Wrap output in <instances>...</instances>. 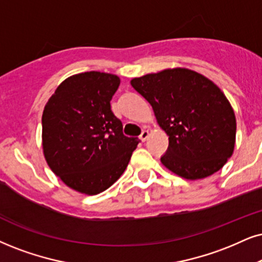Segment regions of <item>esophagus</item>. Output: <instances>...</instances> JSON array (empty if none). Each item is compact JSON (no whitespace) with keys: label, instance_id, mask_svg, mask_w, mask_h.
Listing matches in <instances>:
<instances>
[{"label":"esophagus","instance_id":"34e87169","mask_svg":"<svg viewBox=\"0 0 262 262\" xmlns=\"http://www.w3.org/2000/svg\"><path fill=\"white\" fill-rule=\"evenodd\" d=\"M148 137H149V132L146 131V130L142 131V134H141V136H140V140H141L142 142H146Z\"/></svg>","mask_w":262,"mask_h":262}]
</instances>
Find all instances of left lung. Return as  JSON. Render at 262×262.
<instances>
[{
    "mask_svg": "<svg viewBox=\"0 0 262 262\" xmlns=\"http://www.w3.org/2000/svg\"><path fill=\"white\" fill-rule=\"evenodd\" d=\"M169 136L161 164L186 180L205 179L234 150L237 122L231 103L211 80L186 69L161 70L131 80Z\"/></svg>",
    "mask_w": 262,
    "mask_h": 262,
    "instance_id": "8db88e82",
    "label": "left lung"
}]
</instances>
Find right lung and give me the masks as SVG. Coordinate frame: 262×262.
<instances>
[{
	"instance_id": "obj_1",
	"label": "right lung",
	"mask_w": 262,
	"mask_h": 262,
	"mask_svg": "<svg viewBox=\"0 0 262 262\" xmlns=\"http://www.w3.org/2000/svg\"><path fill=\"white\" fill-rule=\"evenodd\" d=\"M119 76L101 72L73 75L60 83L42 114V148L48 166L76 192L95 195L120 177L137 137L122 134L111 101Z\"/></svg>"
}]
</instances>
